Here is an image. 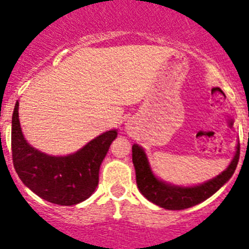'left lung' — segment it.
Masks as SVG:
<instances>
[{
	"instance_id": "1",
	"label": "left lung",
	"mask_w": 249,
	"mask_h": 249,
	"mask_svg": "<svg viewBox=\"0 0 249 249\" xmlns=\"http://www.w3.org/2000/svg\"><path fill=\"white\" fill-rule=\"evenodd\" d=\"M240 159V142L236 146V152L229 167L213 179L198 185L171 184L160 179L153 173L146 152L138 143L132 145V163L136 172V184L141 194L151 203L167 210H183L203 203L215 194L222 185L226 184L236 171Z\"/></svg>"
}]
</instances>
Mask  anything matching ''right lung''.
I'll list each match as a JSON object with an SVG mask.
<instances>
[{"mask_svg": "<svg viewBox=\"0 0 249 249\" xmlns=\"http://www.w3.org/2000/svg\"><path fill=\"white\" fill-rule=\"evenodd\" d=\"M16 103L12 115V157L16 172L25 187L49 203L71 206L94 193L99 168L118 136V130L103 132L78 151L66 156H51L25 140Z\"/></svg>", "mask_w": 249, "mask_h": 249, "instance_id": "obj_1", "label": "right lung"}]
</instances>
